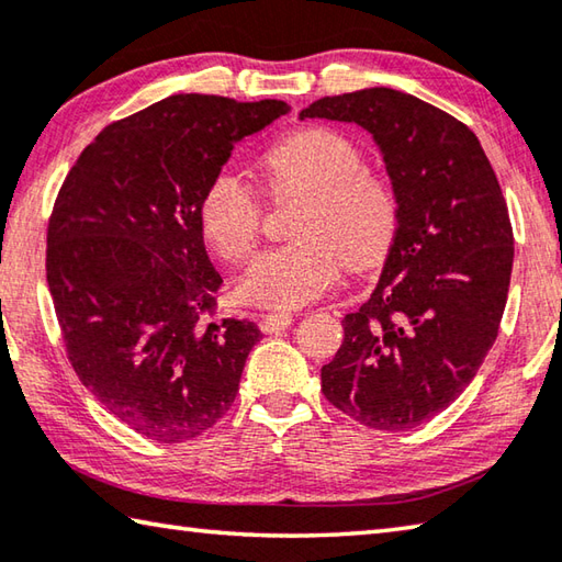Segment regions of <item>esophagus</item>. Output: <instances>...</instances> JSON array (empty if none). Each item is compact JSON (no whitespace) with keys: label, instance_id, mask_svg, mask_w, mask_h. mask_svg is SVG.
<instances>
[{"label":"esophagus","instance_id":"1","mask_svg":"<svg viewBox=\"0 0 562 562\" xmlns=\"http://www.w3.org/2000/svg\"><path fill=\"white\" fill-rule=\"evenodd\" d=\"M292 322H294V316L290 312H270V314L262 316L260 326H262L265 334H278L282 329H288Z\"/></svg>","mask_w":562,"mask_h":562}]
</instances>
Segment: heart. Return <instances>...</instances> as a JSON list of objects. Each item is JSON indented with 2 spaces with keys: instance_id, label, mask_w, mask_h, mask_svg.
<instances>
[{
  "instance_id": "heart-1",
  "label": "heart",
  "mask_w": 562,
  "mask_h": 562,
  "mask_svg": "<svg viewBox=\"0 0 562 562\" xmlns=\"http://www.w3.org/2000/svg\"><path fill=\"white\" fill-rule=\"evenodd\" d=\"M260 177L274 201L302 196L290 233L297 240L265 250L238 282L243 300L292 310L312 302L339 278L341 265H381L401 228L393 179L366 167L363 149L344 132L302 127L262 151ZM209 246L226 262H243L258 246L262 203L238 177H211L199 199Z\"/></svg>"
}]
</instances>
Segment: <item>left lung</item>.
<instances>
[{
    "label": "left lung",
    "instance_id": "1",
    "mask_svg": "<svg viewBox=\"0 0 562 562\" xmlns=\"http://www.w3.org/2000/svg\"><path fill=\"white\" fill-rule=\"evenodd\" d=\"M300 117L369 130L401 196L381 280L344 316L322 393L373 430H411L457 401L496 341L514 265L506 199L474 132L415 95L366 88Z\"/></svg>",
    "mask_w": 562,
    "mask_h": 562
}]
</instances>
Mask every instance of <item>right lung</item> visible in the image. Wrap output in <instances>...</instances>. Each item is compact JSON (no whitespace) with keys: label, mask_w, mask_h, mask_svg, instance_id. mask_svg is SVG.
Listing matches in <instances>:
<instances>
[{"label":"right lung","mask_w":562,"mask_h":562,"mask_svg":"<svg viewBox=\"0 0 562 562\" xmlns=\"http://www.w3.org/2000/svg\"><path fill=\"white\" fill-rule=\"evenodd\" d=\"M282 100L181 93L108 125L80 151L46 233V280L68 361L110 415L183 442L236 401L258 324L216 316L221 274L199 199L236 142Z\"/></svg>","instance_id":"add662e5"}]
</instances>
